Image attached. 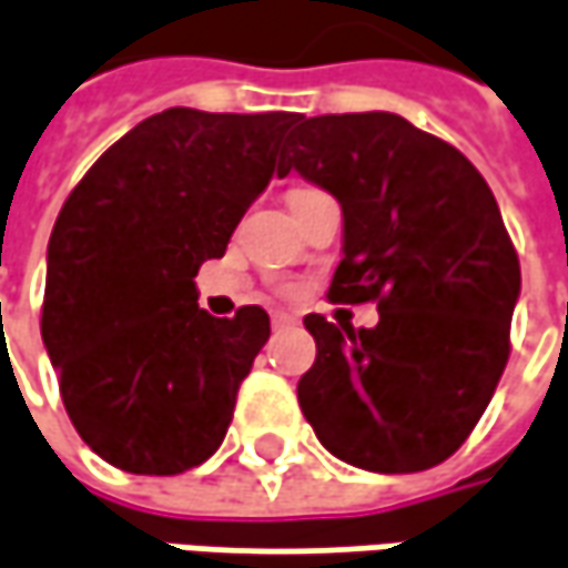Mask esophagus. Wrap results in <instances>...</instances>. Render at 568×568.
I'll list each match as a JSON object with an SVG mask.
<instances>
[{
    "label": "esophagus",
    "instance_id": "34e87169",
    "mask_svg": "<svg viewBox=\"0 0 568 568\" xmlns=\"http://www.w3.org/2000/svg\"><path fill=\"white\" fill-rule=\"evenodd\" d=\"M294 323H297V320H294V316H287V313H274V316H271V328H274V332H277V328L294 326Z\"/></svg>",
    "mask_w": 568,
    "mask_h": 568
}]
</instances>
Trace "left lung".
<instances>
[{
    "label": "left lung",
    "mask_w": 568,
    "mask_h": 568,
    "mask_svg": "<svg viewBox=\"0 0 568 568\" xmlns=\"http://www.w3.org/2000/svg\"><path fill=\"white\" fill-rule=\"evenodd\" d=\"M281 175L326 187L345 216L328 300H377L381 323L310 313L316 361L297 399L338 460L371 473L444 464L476 428L511 352L521 265L486 179L389 111L297 118Z\"/></svg>",
    "instance_id": "1"
}]
</instances>
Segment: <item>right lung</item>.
Listing matches in <instances>:
<instances>
[{"label":"right lung","instance_id":"right-lung-1","mask_svg":"<svg viewBox=\"0 0 568 568\" xmlns=\"http://www.w3.org/2000/svg\"><path fill=\"white\" fill-rule=\"evenodd\" d=\"M294 121L169 108L70 191L47 245L41 335L70 422L111 467L175 476L226 438L271 323L262 306L204 313L194 274L281 175Z\"/></svg>","mask_w":568,"mask_h":568}]
</instances>
